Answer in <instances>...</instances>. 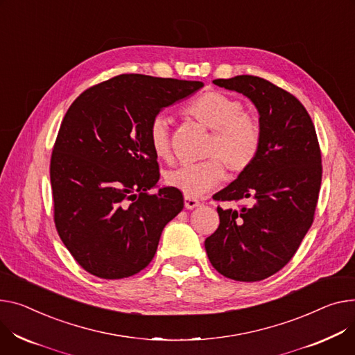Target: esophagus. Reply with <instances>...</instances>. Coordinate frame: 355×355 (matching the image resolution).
<instances>
[{
  "label": "esophagus",
  "instance_id": "1",
  "mask_svg": "<svg viewBox=\"0 0 355 355\" xmlns=\"http://www.w3.org/2000/svg\"><path fill=\"white\" fill-rule=\"evenodd\" d=\"M184 205L187 209H193L196 207L200 205V201L197 198H191V197H185L184 198Z\"/></svg>",
  "mask_w": 355,
  "mask_h": 355
}]
</instances>
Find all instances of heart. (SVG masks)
I'll return each mask as SVG.
<instances>
[{
  "mask_svg": "<svg viewBox=\"0 0 355 355\" xmlns=\"http://www.w3.org/2000/svg\"><path fill=\"white\" fill-rule=\"evenodd\" d=\"M182 112L202 127L211 130L204 157L205 161L184 164L167 173L165 182L185 197H201L225 177V164L232 174L251 167L263 143V128L257 116L245 112L244 104L221 91H205L193 98ZM148 143L154 155L171 158L168 120L162 114L153 118L148 127Z\"/></svg>",
  "mask_w": 355,
  "mask_h": 355,
  "instance_id": "obj_1",
  "label": "heart"
}]
</instances>
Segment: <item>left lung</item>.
Wrapping results in <instances>:
<instances>
[{
	"label": "left lung",
	"instance_id": "left-lung-1",
	"mask_svg": "<svg viewBox=\"0 0 355 355\" xmlns=\"http://www.w3.org/2000/svg\"><path fill=\"white\" fill-rule=\"evenodd\" d=\"M212 83L252 101L263 143L251 167L212 197L248 204L218 205L220 225L205 251L224 277L261 281L290 261L314 221L322 177L318 138L310 114L288 91L254 76Z\"/></svg>",
	"mask_w": 355,
	"mask_h": 355
}]
</instances>
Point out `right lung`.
I'll return each instance as SVG.
<instances>
[{
  "label": "right lung",
  "mask_w": 355,
  "mask_h": 355,
  "mask_svg": "<svg viewBox=\"0 0 355 355\" xmlns=\"http://www.w3.org/2000/svg\"><path fill=\"white\" fill-rule=\"evenodd\" d=\"M202 85L123 74L89 87L68 108L50 164L54 223L87 272L120 279L151 263L184 198L173 187L150 193L159 168L148 127L164 107Z\"/></svg>",
  "instance_id": "obj_1"
}]
</instances>
